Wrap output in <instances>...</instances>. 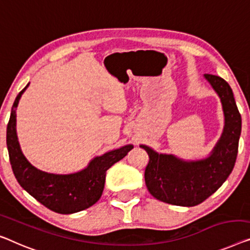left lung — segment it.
<instances>
[{
  "instance_id": "obj_1",
  "label": "left lung",
  "mask_w": 250,
  "mask_h": 250,
  "mask_svg": "<svg viewBox=\"0 0 250 250\" xmlns=\"http://www.w3.org/2000/svg\"><path fill=\"white\" fill-rule=\"evenodd\" d=\"M206 78L220 96L225 129L208 158L184 162L173 155L157 154L145 145L149 163L145 170V182L150 194L165 203L194 207L202 203L225 183L231 174L238 155L241 132V115L230 85L217 75L206 74Z\"/></svg>"
}]
</instances>
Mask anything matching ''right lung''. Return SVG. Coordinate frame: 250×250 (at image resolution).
Segmentation results:
<instances>
[{
	"label": "right lung",
	"instance_id": "obj_1",
	"mask_svg": "<svg viewBox=\"0 0 250 250\" xmlns=\"http://www.w3.org/2000/svg\"><path fill=\"white\" fill-rule=\"evenodd\" d=\"M28 85L16 98L6 128V146L14 176L30 195L49 210L62 214L83 211L101 197L106 170L121 161L133 146L126 145L95 157L86 168L78 173L56 175L37 169L22 154L16 130V110Z\"/></svg>",
	"mask_w": 250,
	"mask_h": 250
}]
</instances>
